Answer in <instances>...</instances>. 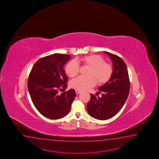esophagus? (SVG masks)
<instances>
[{"instance_id": "obj_1", "label": "esophagus", "mask_w": 159, "mask_h": 159, "mask_svg": "<svg viewBox=\"0 0 159 159\" xmlns=\"http://www.w3.org/2000/svg\"><path fill=\"white\" fill-rule=\"evenodd\" d=\"M75 93H76L78 94V93H81V91L79 90H75Z\"/></svg>"}]
</instances>
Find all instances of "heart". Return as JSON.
Returning <instances> with one entry per match:
<instances>
[{"label":"heart","instance_id":"b5f03b06","mask_svg":"<svg viewBox=\"0 0 159 159\" xmlns=\"http://www.w3.org/2000/svg\"><path fill=\"white\" fill-rule=\"evenodd\" d=\"M78 62H81L84 66L90 68L87 75L88 77L80 76L73 80L70 82V87L79 90H84L89 87H92L95 84H105L113 73V68L106 60L98 55H90L84 56L77 61L72 60L66 66V73L70 77L73 78L80 72V66Z\"/></svg>","mask_w":159,"mask_h":159}]
</instances>
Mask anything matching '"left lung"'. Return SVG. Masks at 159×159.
I'll list each match as a JSON object with an SVG mask.
<instances>
[{"label": "left lung", "mask_w": 159, "mask_h": 159, "mask_svg": "<svg viewBox=\"0 0 159 159\" xmlns=\"http://www.w3.org/2000/svg\"><path fill=\"white\" fill-rule=\"evenodd\" d=\"M104 52L112 60L113 73L109 81L98 89L102 97L90 94V100L87 105L88 113L100 120L112 118L121 110L128 98L130 84L124 60L115 54Z\"/></svg>", "instance_id": "8db88e82"}]
</instances>
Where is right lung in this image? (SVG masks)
Returning a JSON list of instances; mask_svg holds the SVG:
<instances>
[{
  "label": "right lung",
  "mask_w": 159,
  "mask_h": 159,
  "mask_svg": "<svg viewBox=\"0 0 159 159\" xmlns=\"http://www.w3.org/2000/svg\"><path fill=\"white\" fill-rule=\"evenodd\" d=\"M70 59V55L61 53L42 57L29 75L28 88L31 100L47 118L56 120L67 115L76 96L74 89L59 93V90L67 87L68 77L63 66Z\"/></svg>",
  "instance_id": "add662e5"
}]
</instances>
